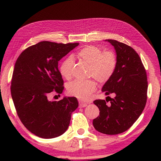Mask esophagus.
Listing matches in <instances>:
<instances>
[{
    "instance_id": "34e87169",
    "label": "esophagus",
    "mask_w": 161,
    "mask_h": 161,
    "mask_svg": "<svg viewBox=\"0 0 161 161\" xmlns=\"http://www.w3.org/2000/svg\"><path fill=\"white\" fill-rule=\"evenodd\" d=\"M87 106V103H83V102H80V104H79V107L80 108H84V107H86Z\"/></svg>"
}]
</instances>
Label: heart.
Returning a JSON list of instances; mask_svg holds the SVG:
<instances>
[{
  "label": "heart",
  "mask_w": 161,
  "mask_h": 161,
  "mask_svg": "<svg viewBox=\"0 0 161 161\" xmlns=\"http://www.w3.org/2000/svg\"><path fill=\"white\" fill-rule=\"evenodd\" d=\"M77 58L89 65V76L94 77L99 83H105L114 75L117 65L116 54L112 51L103 52L99 47L89 45L78 52ZM74 58H67L62 62L59 71L62 77L69 79L72 75ZM97 83L94 80H75L67 84V93L81 100L88 99L96 90Z\"/></svg>",
  "instance_id": "heart-1"
}]
</instances>
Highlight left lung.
<instances>
[{
  "instance_id": "8db88e82",
  "label": "left lung",
  "mask_w": 161,
  "mask_h": 161,
  "mask_svg": "<svg viewBox=\"0 0 161 161\" xmlns=\"http://www.w3.org/2000/svg\"><path fill=\"white\" fill-rule=\"evenodd\" d=\"M116 50L117 65L112 77L104 84L102 92L114 98L95 100L100 111L93 126L104 134L116 135L126 131L142 114L147 100L148 81L139 55L133 49L115 40H106Z\"/></svg>"
}]
</instances>
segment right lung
Returning <instances> with one entry per match:
<instances>
[{
    "mask_svg": "<svg viewBox=\"0 0 161 161\" xmlns=\"http://www.w3.org/2000/svg\"><path fill=\"white\" fill-rule=\"evenodd\" d=\"M78 45L40 42L25 49L16 60L10 86L12 99L22 123L38 137L53 138L63 134L78 107L76 97L58 102L47 99L51 92H63L58 62Z\"/></svg>",
    "mask_w": 161,
    "mask_h": 161,
    "instance_id": "add662e5",
    "label": "right lung"
}]
</instances>
